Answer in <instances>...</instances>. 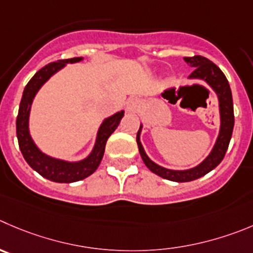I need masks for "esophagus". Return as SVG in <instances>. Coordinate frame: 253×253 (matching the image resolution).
Here are the masks:
<instances>
[{
	"mask_svg": "<svg viewBox=\"0 0 253 253\" xmlns=\"http://www.w3.org/2000/svg\"><path fill=\"white\" fill-rule=\"evenodd\" d=\"M138 105H139V100L138 99H129L128 103H126V108H128V110H130V112H134V110H136Z\"/></svg>",
	"mask_w": 253,
	"mask_h": 253,
	"instance_id": "34e87169",
	"label": "esophagus"
}]
</instances>
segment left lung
<instances>
[{
  "instance_id": "8db88e82",
  "label": "left lung",
  "mask_w": 253,
  "mask_h": 253,
  "mask_svg": "<svg viewBox=\"0 0 253 253\" xmlns=\"http://www.w3.org/2000/svg\"><path fill=\"white\" fill-rule=\"evenodd\" d=\"M185 62L189 63L190 66L194 67V72L190 74V78L203 79L208 82L212 89L217 94L218 100H220V115H221V128L218 138L216 140L215 146L210 155L197 165L196 168H192L190 170H169L163 167H159L158 164L153 163L148 155L144 151L143 146L140 143V129L136 134V143H138L139 153H140L141 159H143L144 164L148 167L150 171L154 174L159 175L163 179L170 180V181L176 182H186L196 180L199 177L204 176L211 170L215 169L220 164L222 159L225 158V154L227 151L228 144H230L231 136H232L233 124H235V115H233V102H232V93H231L230 84H228L227 78L222 73L220 68L210 59L205 58L203 56H194V57H185Z\"/></svg>"
}]
</instances>
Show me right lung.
I'll list each match as a JSON object with an SVG mask.
<instances>
[{"label":"right lung","instance_id":"right-lung-1","mask_svg":"<svg viewBox=\"0 0 253 253\" xmlns=\"http://www.w3.org/2000/svg\"><path fill=\"white\" fill-rule=\"evenodd\" d=\"M82 59H83L82 57L61 59L58 62H52V63L43 67L42 69H40L25 86L22 99L20 103V109H18V115H17V139H18V145H20L23 158L27 161V164L33 170H36L38 174L54 182H74L92 175L98 169L100 161H102L108 138L118 128L120 120L124 117V112L122 110V112L105 119L103 124L100 125L93 151L88 158L78 161V163H68V161L49 158V156L44 155L38 150V148L31 139L30 131H28V117H30L31 104L33 102V98H35L36 93L38 92V89L49 79V77L58 72L61 68H63L66 63H76Z\"/></svg>","mask_w":253,"mask_h":253}]
</instances>
